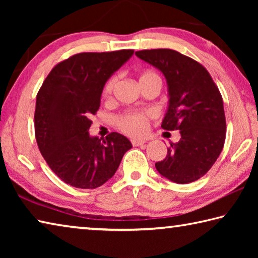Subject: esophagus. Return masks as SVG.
<instances>
[{"label": "esophagus", "instance_id": "1", "mask_svg": "<svg viewBox=\"0 0 258 258\" xmlns=\"http://www.w3.org/2000/svg\"><path fill=\"white\" fill-rule=\"evenodd\" d=\"M131 142H132L133 147H139V146H142V145H145V143H146V141H143V140H138V139L131 140Z\"/></svg>", "mask_w": 258, "mask_h": 258}]
</instances>
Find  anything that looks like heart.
Instances as JSON below:
<instances>
[{
	"label": "heart",
	"instance_id": "obj_1",
	"mask_svg": "<svg viewBox=\"0 0 258 258\" xmlns=\"http://www.w3.org/2000/svg\"><path fill=\"white\" fill-rule=\"evenodd\" d=\"M150 78H155V80L160 81L158 74L148 71L142 74L141 77H140V82L150 80ZM116 83L117 76H112L109 78L103 86V97H110L113 89H115ZM148 120H149V113L148 112L127 111L117 118V126H118L120 131H123L124 133L131 135V137H141V135L145 134L148 131Z\"/></svg>",
	"mask_w": 258,
	"mask_h": 258
}]
</instances>
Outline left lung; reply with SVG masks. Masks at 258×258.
Segmentation results:
<instances>
[{
  "label": "left lung",
  "instance_id": "8db88e82",
  "mask_svg": "<svg viewBox=\"0 0 258 258\" xmlns=\"http://www.w3.org/2000/svg\"><path fill=\"white\" fill-rule=\"evenodd\" d=\"M135 54L164 74L169 103L161 127L181 134L180 141L167 148L166 158L155 164L157 171L178 184L197 181L212 168L225 142L220 90L203 64L175 50H142Z\"/></svg>",
  "mask_w": 258,
  "mask_h": 258
}]
</instances>
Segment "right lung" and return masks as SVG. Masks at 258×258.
Listing matches in <instances>:
<instances>
[{
    "label": "right lung",
    "mask_w": 258,
    "mask_h": 258,
    "mask_svg": "<svg viewBox=\"0 0 258 258\" xmlns=\"http://www.w3.org/2000/svg\"><path fill=\"white\" fill-rule=\"evenodd\" d=\"M133 50L83 52L52 68L36 97L35 138L43 158L67 184L95 189L113 176L132 148L117 132L90 137L89 117L99 110L103 86Z\"/></svg>",
    "instance_id": "add662e5"
}]
</instances>
